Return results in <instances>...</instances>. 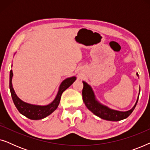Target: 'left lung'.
<instances>
[{"label":"left lung","instance_id":"obj_1","mask_svg":"<svg viewBox=\"0 0 150 150\" xmlns=\"http://www.w3.org/2000/svg\"><path fill=\"white\" fill-rule=\"evenodd\" d=\"M137 76L139 74L137 73ZM83 83V100L85 102V106L96 116L99 117L103 120L107 121H112V122H117L122 120H124L128 117L132 113L134 110L135 106H136L137 102L139 100V96L137 100L135 103L134 106L128 111H119V110H113L108 108L104 104L100 103L96 100L95 94L92 89L91 87L85 81ZM139 93H140V89H139Z\"/></svg>","mask_w":150,"mask_h":150}]
</instances>
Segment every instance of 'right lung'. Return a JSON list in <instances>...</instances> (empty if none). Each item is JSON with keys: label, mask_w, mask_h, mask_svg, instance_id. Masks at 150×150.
I'll return each instance as SVG.
<instances>
[{"label": "right lung", "mask_w": 150, "mask_h": 150, "mask_svg": "<svg viewBox=\"0 0 150 150\" xmlns=\"http://www.w3.org/2000/svg\"><path fill=\"white\" fill-rule=\"evenodd\" d=\"M12 77H13V71L11 70L9 74V89L13 103L20 113L27 118L30 119V120H42V119H44L47 116L50 115L52 112H54L58 107L63 92L65 89H67L69 86L72 85V83L76 79V77L75 76L67 78V79H65L59 86L58 93H57L54 100L49 104L42 106L26 103V102L22 101L21 99H20L16 94V92L14 91L13 86H12Z\"/></svg>", "instance_id": "right-lung-1"}]
</instances>
